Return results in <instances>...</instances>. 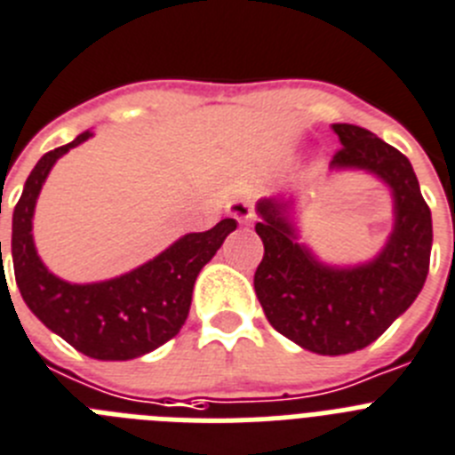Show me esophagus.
<instances>
[{"label":"esophagus","mask_w":455,"mask_h":455,"mask_svg":"<svg viewBox=\"0 0 455 455\" xmlns=\"http://www.w3.org/2000/svg\"><path fill=\"white\" fill-rule=\"evenodd\" d=\"M228 213H230L235 220H239L242 225H248L255 219V212L253 207H251V202L243 200V197H236V200L228 202Z\"/></svg>","instance_id":"esophagus-1"}]
</instances>
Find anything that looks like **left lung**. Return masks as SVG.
<instances>
[{
    "label": "left lung",
    "mask_w": 455,
    "mask_h": 455,
    "mask_svg": "<svg viewBox=\"0 0 455 455\" xmlns=\"http://www.w3.org/2000/svg\"><path fill=\"white\" fill-rule=\"evenodd\" d=\"M340 149L331 170H361L387 184L394 230L361 265H327L299 242L297 197H262L255 232L265 258L253 285L271 327L315 355H349L378 340L421 292L433 248V219L412 163L355 124H333Z\"/></svg>",
    "instance_id": "1"
}]
</instances>
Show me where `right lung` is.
<instances>
[{
	"instance_id": "right-lung-1",
	"label": "right lung",
	"mask_w": 455,
	"mask_h": 455,
	"mask_svg": "<svg viewBox=\"0 0 455 455\" xmlns=\"http://www.w3.org/2000/svg\"><path fill=\"white\" fill-rule=\"evenodd\" d=\"M92 135L84 131L68 145L48 151L27 177L13 209L11 258L25 304L50 331L92 359L128 361L180 333L197 274L223 246L225 236L236 230V220L223 219L212 230L180 236L154 259L110 281L80 285L54 275L34 246V209L54 163Z\"/></svg>"
}]
</instances>
